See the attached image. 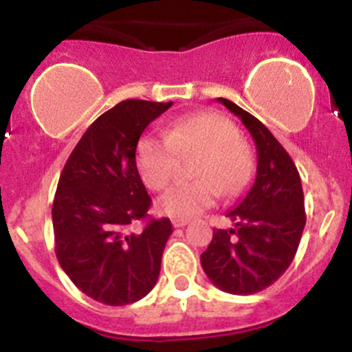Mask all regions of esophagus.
Segmentation results:
<instances>
[{
  "label": "esophagus",
  "instance_id": "esophagus-1",
  "mask_svg": "<svg viewBox=\"0 0 352 352\" xmlns=\"http://www.w3.org/2000/svg\"><path fill=\"white\" fill-rule=\"evenodd\" d=\"M188 224H190L188 219H173V226H175V228H184V226Z\"/></svg>",
  "mask_w": 352,
  "mask_h": 352
}]
</instances>
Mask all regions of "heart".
Wrapping results in <instances>:
<instances>
[{"label": "heart", "mask_w": 352, "mask_h": 352, "mask_svg": "<svg viewBox=\"0 0 352 352\" xmlns=\"http://www.w3.org/2000/svg\"><path fill=\"white\" fill-rule=\"evenodd\" d=\"M200 152L195 176L169 188L157 200V212L175 219H191L221 197H236L248 186L253 159L239 140V131L217 113L177 118L166 133L145 135L137 145V168L151 190H164L175 176L177 154Z\"/></svg>", "instance_id": "1"}]
</instances>
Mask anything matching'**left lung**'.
<instances>
[{"label":"left lung","mask_w":352,"mask_h":352,"mask_svg":"<svg viewBox=\"0 0 352 352\" xmlns=\"http://www.w3.org/2000/svg\"><path fill=\"white\" fill-rule=\"evenodd\" d=\"M217 100L252 133L256 176L238 207L226 214L234 229H214L200 262L219 289L255 294L276 283L293 262L306 224L305 195L293 159L269 128L231 100Z\"/></svg>","instance_id":"obj_1"}]
</instances>
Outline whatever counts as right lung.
<instances>
[{
    "mask_svg": "<svg viewBox=\"0 0 352 352\" xmlns=\"http://www.w3.org/2000/svg\"><path fill=\"white\" fill-rule=\"evenodd\" d=\"M171 106L128 99L111 107L83 133L59 176L58 262L83 294L104 305L138 301L159 279L171 221H148L142 232H128V226L147 217L152 204L137 169L138 140Z\"/></svg>",
    "mask_w": 352,
    "mask_h": 352,
    "instance_id": "right-lung-1",
    "label": "right lung"
}]
</instances>
